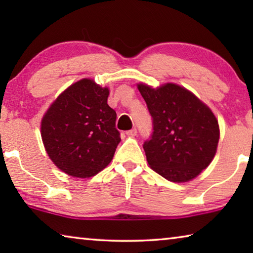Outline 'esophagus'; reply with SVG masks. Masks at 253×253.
I'll use <instances>...</instances> for the list:
<instances>
[{
	"mask_svg": "<svg viewBox=\"0 0 253 253\" xmlns=\"http://www.w3.org/2000/svg\"><path fill=\"white\" fill-rule=\"evenodd\" d=\"M126 135L129 136V137H135L137 135V129H136V128H132V129H130V130H127Z\"/></svg>",
	"mask_w": 253,
	"mask_h": 253,
	"instance_id": "obj_1",
	"label": "esophagus"
}]
</instances>
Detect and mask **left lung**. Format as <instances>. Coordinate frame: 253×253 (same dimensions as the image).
I'll list each match as a JSON object with an SVG mask.
<instances>
[{
  "label": "left lung",
  "instance_id": "1",
  "mask_svg": "<svg viewBox=\"0 0 253 253\" xmlns=\"http://www.w3.org/2000/svg\"><path fill=\"white\" fill-rule=\"evenodd\" d=\"M137 88L153 117L152 138L144 144L149 168L174 183L199 176L211 164L220 139L211 108L173 83L157 88L139 83Z\"/></svg>",
  "mask_w": 253,
  "mask_h": 253
}]
</instances>
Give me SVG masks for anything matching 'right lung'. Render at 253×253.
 <instances>
[{"mask_svg":"<svg viewBox=\"0 0 253 253\" xmlns=\"http://www.w3.org/2000/svg\"><path fill=\"white\" fill-rule=\"evenodd\" d=\"M108 96V87L84 78L60 93L41 119L45 152L69 176H95L113 160L121 137Z\"/></svg>","mask_w":253,"mask_h":253,"instance_id":"1","label":"right lung"}]
</instances>
